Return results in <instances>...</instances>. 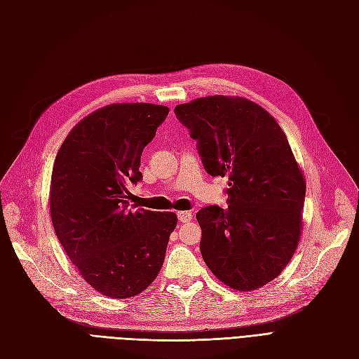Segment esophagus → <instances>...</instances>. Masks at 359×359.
Here are the masks:
<instances>
[{
  "instance_id": "1",
  "label": "esophagus",
  "mask_w": 359,
  "mask_h": 359,
  "mask_svg": "<svg viewBox=\"0 0 359 359\" xmlns=\"http://www.w3.org/2000/svg\"><path fill=\"white\" fill-rule=\"evenodd\" d=\"M177 217H178V219H180L181 222H189L193 215H191L190 211H180V212L177 214Z\"/></svg>"
}]
</instances>
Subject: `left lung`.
Instances as JSON below:
<instances>
[{
  "label": "left lung",
  "mask_w": 359,
  "mask_h": 359,
  "mask_svg": "<svg viewBox=\"0 0 359 359\" xmlns=\"http://www.w3.org/2000/svg\"><path fill=\"white\" fill-rule=\"evenodd\" d=\"M174 111L208 174L229 178V206L196 214L205 263L233 290L262 288L287 267L302 233L306 182L285 133L245 97H199Z\"/></svg>",
  "instance_id": "8db88e82"
}]
</instances>
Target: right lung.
Instances as JSON below:
<instances>
[{
	"label": "right lung",
	"instance_id": "add662e5",
	"mask_svg": "<svg viewBox=\"0 0 359 359\" xmlns=\"http://www.w3.org/2000/svg\"><path fill=\"white\" fill-rule=\"evenodd\" d=\"M169 108L111 104L83 118L55 158L50 215L71 263L111 299L142 292L162 269L174 212L129 205L128 185L142 180L141 154Z\"/></svg>",
	"mask_w": 359,
	"mask_h": 359
}]
</instances>
